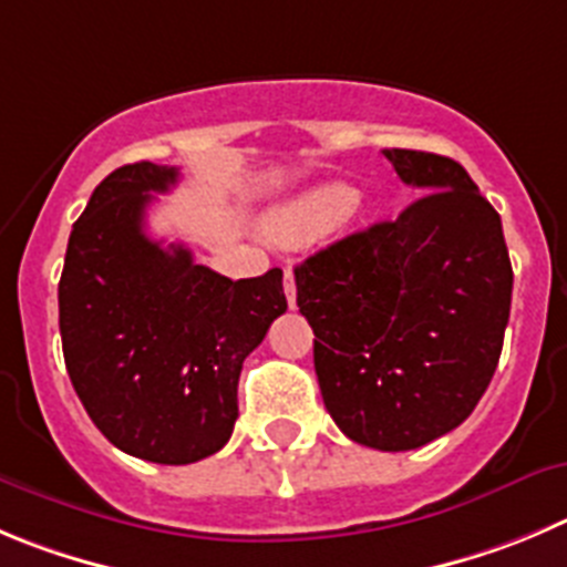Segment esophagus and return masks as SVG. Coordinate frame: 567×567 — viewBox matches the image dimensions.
Segmentation results:
<instances>
[{"label": "esophagus", "instance_id": "34e87169", "mask_svg": "<svg viewBox=\"0 0 567 567\" xmlns=\"http://www.w3.org/2000/svg\"><path fill=\"white\" fill-rule=\"evenodd\" d=\"M285 296H288V305L296 308V282H293V271L285 268Z\"/></svg>", "mask_w": 567, "mask_h": 567}]
</instances>
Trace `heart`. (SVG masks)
<instances>
[{
	"instance_id": "heart-1",
	"label": "heart",
	"mask_w": 567,
	"mask_h": 567,
	"mask_svg": "<svg viewBox=\"0 0 567 567\" xmlns=\"http://www.w3.org/2000/svg\"><path fill=\"white\" fill-rule=\"evenodd\" d=\"M352 204V193L341 184H321V187L310 189V193L299 195L296 200L285 204L277 209L268 220L274 235L285 237V240H305V237L321 235L330 229L343 212Z\"/></svg>"
}]
</instances>
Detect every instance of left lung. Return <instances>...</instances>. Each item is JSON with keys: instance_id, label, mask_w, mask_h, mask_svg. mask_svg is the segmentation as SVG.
Listing matches in <instances>:
<instances>
[{"instance_id": "1", "label": "left lung", "mask_w": 567, "mask_h": 567, "mask_svg": "<svg viewBox=\"0 0 567 567\" xmlns=\"http://www.w3.org/2000/svg\"><path fill=\"white\" fill-rule=\"evenodd\" d=\"M383 153L425 195L293 274L327 411L352 442L400 453L451 433L484 396L509 321L512 262L501 215L462 164Z\"/></svg>"}]
</instances>
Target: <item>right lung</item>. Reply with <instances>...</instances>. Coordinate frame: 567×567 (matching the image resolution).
<instances>
[{
	"mask_svg": "<svg viewBox=\"0 0 567 567\" xmlns=\"http://www.w3.org/2000/svg\"><path fill=\"white\" fill-rule=\"evenodd\" d=\"M176 167L136 162L94 187L58 282L63 361L83 409L123 453L193 464L229 442L243 361L288 310L282 271L220 277L145 231Z\"/></svg>",
	"mask_w": 567,
	"mask_h": 567,
	"instance_id": "obj_1",
	"label": "right lung"
}]
</instances>
